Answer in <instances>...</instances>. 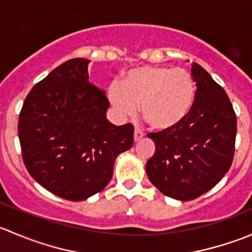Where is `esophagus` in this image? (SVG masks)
<instances>
[{
	"label": "esophagus",
	"instance_id": "esophagus-1",
	"mask_svg": "<svg viewBox=\"0 0 252 252\" xmlns=\"http://www.w3.org/2000/svg\"><path fill=\"white\" fill-rule=\"evenodd\" d=\"M144 131L141 130V129H139V128H135V130H134V140L135 141H139V140H141L142 138H144Z\"/></svg>",
	"mask_w": 252,
	"mask_h": 252
}]
</instances>
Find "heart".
<instances>
[{"mask_svg":"<svg viewBox=\"0 0 252 252\" xmlns=\"http://www.w3.org/2000/svg\"><path fill=\"white\" fill-rule=\"evenodd\" d=\"M195 81L184 68L142 65L126 72L122 84L112 83L108 98L121 116H133L136 105L154 129L167 130L182 123L195 101Z\"/></svg>","mask_w":252,"mask_h":252,"instance_id":"b5f03b06","label":"heart"}]
</instances>
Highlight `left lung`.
<instances>
[{"label":"left lung","mask_w":252,"mask_h":252,"mask_svg":"<svg viewBox=\"0 0 252 252\" xmlns=\"http://www.w3.org/2000/svg\"><path fill=\"white\" fill-rule=\"evenodd\" d=\"M196 93L191 111L177 126L147 134L156 145L147 161L150 182L166 196L190 201L212 189L229 171L236 114L224 89L192 63Z\"/></svg>","instance_id":"8db88e82"}]
</instances>
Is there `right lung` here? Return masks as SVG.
<instances>
[{
    "label": "right lung",
    "instance_id": "1",
    "mask_svg": "<svg viewBox=\"0 0 252 252\" xmlns=\"http://www.w3.org/2000/svg\"><path fill=\"white\" fill-rule=\"evenodd\" d=\"M85 58L55 68L30 90L18 122L29 174L52 194L81 201L110 183L121 152L131 147L133 124L106 118L110 101L89 81Z\"/></svg>",
    "mask_w": 252,
    "mask_h": 252
}]
</instances>
